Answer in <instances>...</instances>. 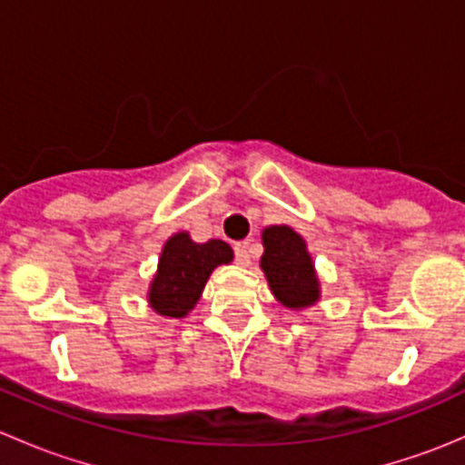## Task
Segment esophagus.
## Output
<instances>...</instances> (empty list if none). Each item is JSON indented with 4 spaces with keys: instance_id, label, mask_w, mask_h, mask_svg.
Masks as SVG:
<instances>
[{
    "instance_id": "esophagus-1",
    "label": "esophagus",
    "mask_w": 465,
    "mask_h": 465,
    "mask_svg": "<svg viewBox=\"0 0 465 465\" xmlns=\"http://www.w3.org/2000/svg\"><path fill=\"white\" fill-rule=\"evenodd\" d=\"M233 252H236V262H238V265H242V267L250 265L252 254H250V245H247V242H238V245L233 247Z\"/></svg>"
}]
</instances>
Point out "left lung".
Listing matches in <instances>:
<instances>
[{
    "label": "left lung",
    "instance_id": "8db88e82",
    "mask_svg": "<svg viewBox=\"0 0 465 465\" xmlns=\"http://www.w3.org/2000/svg\"><path fill=\"white\" fill-rule=\"evenodd\" d=\"M261 238V270L276 302L290 311L315 306L322 299V283L302 233L288 224H270Z\"/></svg>",
    "mask_w": 465,
    "mask_h": 465
}]
</instances>
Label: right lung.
<instances>
[{
    "mask_svg": "<svg viewBox=\"0 0 465 465\" xmlns=\"http://www.w3.org/2000/svg\"><path fill=\"white\" fill-rule=\"evenodd\" d=\"M232 261L233 250L224 241L195 242L189 232L173 233L148 285V306L162 317H186L203 297L211 272Z\"/></svg>",
    "mask_w": 465,
    "mask_h": 465,
    "instance_id": "add662e5",
    "label": "right lung"
}]
</instances>
